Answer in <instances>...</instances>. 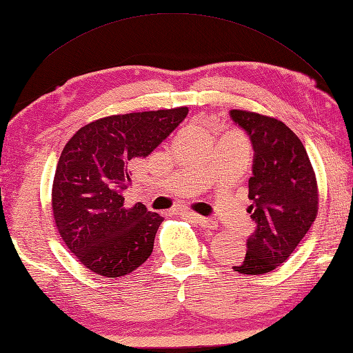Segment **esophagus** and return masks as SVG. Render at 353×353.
Instances as JSON below:
<instances>
[{
	"instance_id": "obj_1",
	"label": "esophagus",
	"mask_w": 353,
	"mask_h": 353,
	"mask_svg": "<svg viewBox=\"0 0 353 353\" xmlns=\"http://www.w3.org/2000/svg\"><path fill=\"white\" fill-rule=\"evenodd\" d=\"M187 216H190L191 219L196 221L199 225L205 230H216L217 228V221L211 219V217H202V216H197L194 213H187Z\"/></svg>"
}]
</instances>
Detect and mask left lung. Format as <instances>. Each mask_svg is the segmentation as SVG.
Wrapping results in <instances>:
<instances>
[{
	"instance_id": "left-lung-1",
	"label": "left lung",
	"mask_w": 353,
	"mask_h": 353,
	"mask_svg": "<svg viewBox=\"0 0 353 353\" xmlns=\"http://www.w3.org/2000/svg\"><path fill=\"white\" fill-rule=\"evenodd\" d=\"M254 150L247 208L256 223L245 258L233 270L264 274L278 268L309 232L318 214L316 176L303 142L283 121L242 110L230 111Z\"/></svg>"
}]
</instances>
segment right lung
Returning <instances> with one entry per match:
<instances>
[{
	"label": "right lung",
	"instance_id": "obj_1",
	"mask_svg": "<svg viewBox=\"0 0 353 353\" xmlns=\"http://www.w3.org/2000/svg\"><path fill=\"white\" fill-rule=\"evenodd\" d=\"M188 108L117 114L80 128L61 151L52 183L57 230L95 274L120 278L150 258L163 217L143 203L126 207L131 165L151 154Z\"/></svg>",
	"mask_w": 353,
	"mask_h": 353
}]
</instances>
